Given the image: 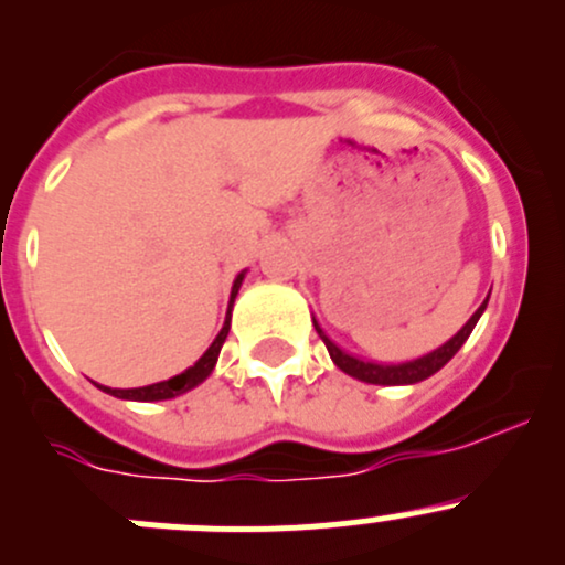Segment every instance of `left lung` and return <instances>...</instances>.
<instances>
[{"label":"left lung","instance_id":"left-lung-1","mask_svg":"<svg viewBox=\"0 0 565 565\" xmlns=\"http://www.w3.org/2000/svg\"><path fill=\"white\" fill-rule=\"evenodd\" d=\"M483 309H487V300H483V306H478L476 315L467 319L465 328H461L451 341H446V344L437 347V350L429 352V355L418 358V361L396 363V366H383V363L361 361V358L350 355V352H344V350H341V347H335L333 341H330L328 335H324V330L319 328L317 319H315V328H317L319 339H322L324 347H328V352H330V358H333L335 366H339L341 372L350 374V377L363 380V383H372V385H413V383H420V380L431 377V374H435V372H440V369L446 366V363L451 361L454 355H457L459 347L465 344L467 335H470L472 328H476L478 317L483 315Z\"/></svg>","mask_w":565,"mask_h":565}]
</instances>
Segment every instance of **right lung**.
Returning a JSON list of instances; mask_svg holds the SVG:
<instances>
[{
	"label": "right lung",
	"instance_id": "obj_1",
	"mask_svg": "<svg viewBox=\"0 0 565 565\" xmlns=\"http://www.w3.org/2000/svg\"><path fill=\"white\" fill-rule=\"evenodd\" d=\"M241 284H243V273L235 278V287H232V303H235V295H237V289H241ZM230 319L232 317H226L224 328H221V333L215 335V341L210 344V350L204 352V355L199 358L191 369H185L182 374H177V377L163 380V383H156V385H145V388L122 391V388H104V385H100V388H104L106 393H111V396L134 398V402H161V398H172V396H180V393L191 391L193 385H199L202 380H207L210 372H213L215 361H218L221 347H224V341H226V333H230Z\"/></svg>",
	"mask_w": 565,
	"mask_h": 565
}]
</instances>
